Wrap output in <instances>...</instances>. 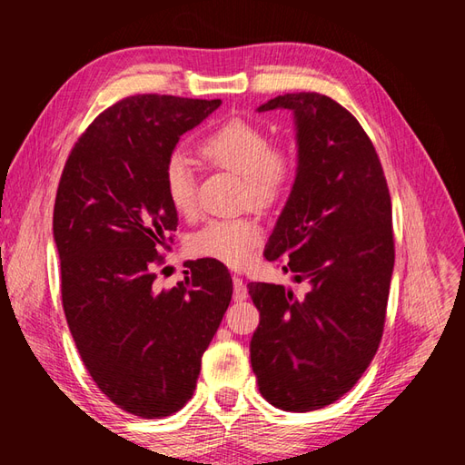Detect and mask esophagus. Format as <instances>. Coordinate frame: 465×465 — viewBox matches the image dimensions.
<instances>
[{
	"label": "esophagus",
	"mask_w": 465,
	"mask_h": 465,
	"mask_svg": "<svg viewBox=\"0 0 465 465\" xmlns=\"http://www.w3.org/2000/svg\"><path fill=\"white\" fill-rule=\"evenodd\" d=\"M233 300L235 302L248 300V288H245V283L240 275H233Z\"/></svg>",
	"instance_id": "esophagus-1"
}]
</instances>
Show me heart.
I'll use <instances>...</instances> for the list:
<instances>
[{
  "instance_id": "1",
  "label": "heart",
  "mask_w": 465,
  "mask_h": 465,
  "mask_svg": "<svg viewBox=\"0 0 465 465\" xmlns=\"http://www.w3.org/2000/svg\"><path fill=\"white\" fill-rule=\"evenodd\" d=\"M197 153L207 165L242 175V203L260 210L282 200L295 173V160L288 147L273 145L263 127L245 120L217 125L197 145ZM163 192L177 213L195 215V175L185 155L175 153L167 160ZM262 235L258 220L248 215L212 220L193 233L190 248L200 258L243 268L252 262Z\"/></svg>"
}]
</instances>
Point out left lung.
<instances>
[{
  "label": "left lung",
  "instance_id": "obj_1",
  "mask_svg": "<svg viewBox=\"0 0 465 465\" xmlns=\"http://www.w3.org/2000/svg\"><path fill=\"white\" fill-rule=\"evenodd\" d=\"M258 110L293 112L298 140L295 182L263 255L310 292L248 283L260 310L252 368L272 406L312 411L348 393L378 351L396 258L391 200L368 134L331 97L285 94Z\"/></svg>",
  "mask_w": 465,
  "mask_h": 465
}]
</instances>
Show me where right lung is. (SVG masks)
<instances>
[{"mask_svg":"<svg viewBox=\"0 0 465 465\" xmlns=\"http://www.w3.org/2000/svg\"><path fill=\"white\" fill-rule=\"evenodd\" d=\"M222 100L142 94L107 107L69 153L54 207L62 302L77 351L107 398L134 416H172L193 396L202 355L232 302L220 262H190L155 290L177 212L163 167Z\"/></svg>","mask_w":465,"mask_h":465,"instance_id":"right-lung-1","label":"right lung"}]
</instances>
